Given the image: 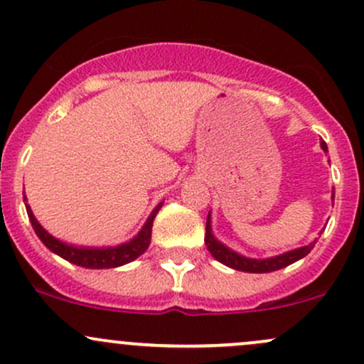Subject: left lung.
I'll return each instance as SVG.
<instances>
[{
    "mask_svg": "<svg viewBox=\"0 0 364 364\" xmlns=\"http://www.w3.org/2000/svg\"><path fill=\"white\" fill-rule=\"evenodd\" d=\"M321 149L327 152V144H325L323 140H321ZM205 246L217 262L224 263V265L231 267V269L241 270V272H250V274H265V272H274V270L284 269V267H287V265H291V263L298 262L299 258L306 257V255L313 250V246H315V241H313V243H310L308 246H303V248L292 250V252L279 255V257L267 258V260H252V258L241 257V255L235 253L232 250L225 248L224 245H220L219 241H217L215 237L212 236L210 214H208L207 224H205Z\"/></svg>",
    "mask_w": 364,
    "mask_h": 364,
    "instance_id": "left-lung-1",
    "label": "left lung"
}]
</instances>
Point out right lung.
Wrapping results in <instances>:
<instances>
[{
	"mask_svg": "<svg viewBox=\"0 0 364 364\" xmlns=\"http://www.w3.org/2000/svg\"><path fill=\"white\" fill-rule=\"evenodd\" d=\"M27 207L28 219H31L32 228H34L36 235L39 236V240L51 250L53 253L60 255L65 260L75 263L78 267H85V269H112V267L124 265V263L133 262L135 258H139L150 245V235H152V224L156 219L157 212L161 210L162 203L154 208V212L145 223L139 236L133 237L128 243L114 246V248H77V246H70L61 243L60 240L53 237L48 231H44L43 225L36 220L34 214H32L31 207Z\"/></svg>",
	"mask_w": 364,
	"mask_h": 364,
	"instance_id": "obj_1",
	"label": "right lung"
}]
</instances>
